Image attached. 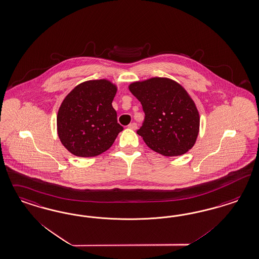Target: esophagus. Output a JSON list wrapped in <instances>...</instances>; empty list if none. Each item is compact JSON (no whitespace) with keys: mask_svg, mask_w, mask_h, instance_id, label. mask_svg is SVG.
<instances>
[{"mask_svg":"<svg viewBox=\"0 0 259 259\" xmlns=\"http://www.w3.org/2000/svg\"><path fill=\"white\" fill-rule=\"evenodd\" d=\"M128 128H132V130H136L137 128V124L136 123H131L130 125H127Z\"/></svg>","mask_w":259,"mask_h":259,"instance_id":"esophagus-1","label":"esophagus"}]
</instances>
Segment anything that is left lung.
<instances>
[{"label":"left lung","instance_id":"1","mask_svg":"<svg viewBox=\"0 0 259 259\" xmlns=\"http://www.w3.org/2000/svg\"><path fill=\"white\" fill-rule=\"evenodd\" d=\"M145 117L136 132L153 151L166 156L190 150L199 134L200 116L191 98L178 82L153 77L130 85Z\"/></svg>","mask_w":259,"mask_h":259}]
</instances>
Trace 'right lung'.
<instances>
[{"instance_id":"obj_1","label":"right lung","mask_w":259,"mask_h":259,"mask_svg":"<svg viewBox=\"0 0 259 259\" xmlns=\"http://www.w3.org/2000/svg\"><path fill=\"white\" fill-rule=\"evenodd\" d=\"M116 87L106 79L88 80L75 87L58 110L59 139L77 156H96L108 150L124 127L112 107Z\"/></svg>"}]
</instances>
